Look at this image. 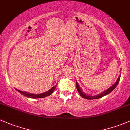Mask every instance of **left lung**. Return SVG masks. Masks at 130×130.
Listing matches in <instances>:
<instances>
[{
    "label": "left lung",
    "instance_id": "obj_1",
    "mask_svg": "<svg viewBox=\"0 0 130 130\" xmlns=\"http://www.w3.org/2000/svg\"><path fill=\"white\" fill-rule=\"evenodd\" d=\"M120 76L118 77V79H117V82H115V84H114L112 86H111V87L108 88L107 90H105L104 92H103L102 93H100L99 95H95V96H88V95H86V94H84L83 92H82L81 89H80V87L79 86V85H78V84L76 82V87H77V91L79 92V94H80V95L82 97H83V98L84 99H99V98H100V97H104L105 95H107V94H108V93H110L111 92H112L113 90H114V89L117 87V86L118 85V82L120 81Z\"/></svg>",
    "mask_w": 130,
    "mask_h": 130
}]
</instances>
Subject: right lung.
<instances>
[{
	"mask_svg": "<svg viewBox=\"0 0 130 130\" xmlns=\"http://www.w3.org/2000/svg\"><path fill=\"white\" fill-rule=\"evenodd\" d=\"M56 88V86H54L51 88L50 90H49L48 92H44L43 93H40V94H31V93H26L25 92L23 91H20V90H18V89H16V90H17L19 92H20L21 94H22L23 95L25 96V97H30V98H33V99H38V98H43V97H47V96L50 95L51 94H52V93L53 92V91Z\"/></svg>",
	"mask_w": 130,
	"mask_h": 130,
	"instance_id": "1",
	"label": "right lung"
}]
</instances>
